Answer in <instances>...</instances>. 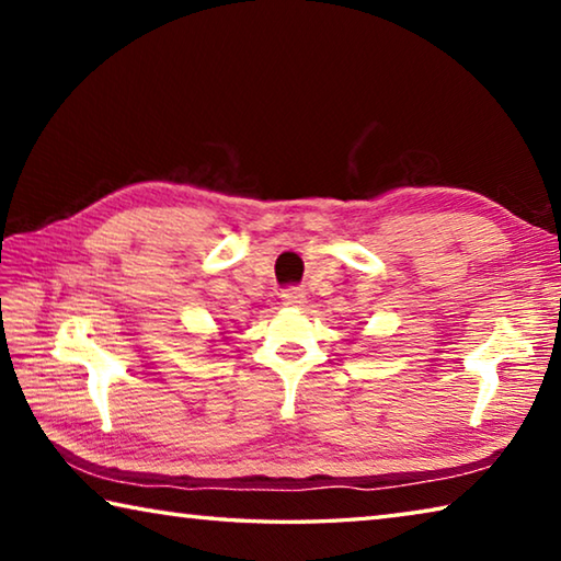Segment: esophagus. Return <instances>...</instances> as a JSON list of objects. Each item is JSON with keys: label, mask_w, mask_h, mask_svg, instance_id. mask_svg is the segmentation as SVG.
I'll list each match as a JSON object with an SVG mask.
<instances>
[{"label": "esophagus", "mask_w": 561, "mask_h": 561, "mask_svg": "<svg viewBox=\"0 0 561 561\" xmlns=\"http://www.w3.org/2000/svg\"><path fill=\"white\" fill-rule=\"evenodd\" d=\"M304 301H307V291L299 289V287H289V289L282 291V304H284V307L301 309Z\"/></svg>", "instance_id": "obj_1"}]
</instances>
